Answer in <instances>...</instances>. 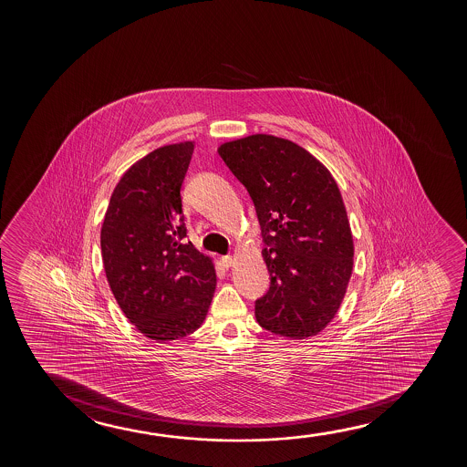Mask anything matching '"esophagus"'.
I'll use <instances>...</instances> for the list:
<instances>
[{"instance_id": "obj_1", "label": "esophagus", "mask_w": 467, "mask_h": 467, "mask_svg": "<svg viewBox=\"0 0 467 467\" xmlns=\"http://www.w3.org/2000/svg\"><path fill=\"white\" fill-rule=\"evenodd\" d=\"M234 263V258L231 255L222 256V265H223L224 268H230L231 265Z\"/></svg>"}]
</instances>
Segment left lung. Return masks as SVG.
I'll list each match as a JSON object with an SVG mask.
<instances>
[{"label":"left lung","instance_id":"obj_1","mask_svg":"<svg viewBox=\"0 0 467 467\" xmlns=\"http://www.w3.org/2000/svg\"><path fill=\"white\" fill-rule=\"evenodd\" d=\"M255 205L269 290L255 301L256 322L305 339L335 317L352 275L351 226L337 182L294 141L255 134L218 148Z\"/></svg>","mask_w":467,"mask_h":467}]
</instances>
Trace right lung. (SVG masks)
I'll list each match as a JSON object with an SVG mask.
<instances>
[{
  "instance_id": "1",
  "label": "right lung",
  "mask_w": 467,
  "mask_h": 467,
  "mask_svg": "<svg viewBox=\"0 0 467 467\" xmlns=\"http://www.w3.org/2000/svg\"><path fill=\"white\" fill-rule=\"evenodd\" d=\"M192 150V141L166 145L128 169L100 233L103 268L118 305L156 341L196 332L217 285L211 258L185 243L180 190Z\"/></svg>"
}]
</instances>
